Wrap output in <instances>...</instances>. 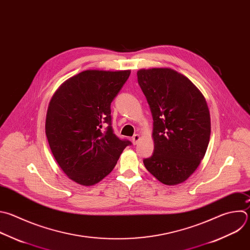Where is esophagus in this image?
I'll list each match as a JSON object with an SVG mask.
<instances>
[{"label": "esophagus", "instance_id": "34e87169", "mask_svg": "<svg viewBox=\"0 0 250 250\" xmlns=\"http://www.w3.org/2000/svg\"><path fill=\"white\" fill-rule=\"evenodd\" d=\"M140 140V135L139 134H134L132 137H131V141L133 143V145H136Z\"/></svg>", "mask_w": 250, "mask_h": 250}]
</instances>
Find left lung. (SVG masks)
<instances>
[{"instance_id":"obj_1","label":"left lung","mask_w":250,"mask_h":250,"mask_svg":"<svg viewBox=\"0 0 250 250\" xmlns=\"http://www.w3.org/2000/svg\"><path fill=\"white\" fill-rule=\"evenodd\" d=\"M137 80L154 121V153L143 160L145 168L164 185L182 184L198 168L209 144L206 100L187 76L169 67L139 69Z\"/></svg>"}]
</instances>
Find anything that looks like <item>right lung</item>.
<instances>
[{
    "instance_id": "obj_1",
    "label": "right lung",
    "mask_w": 250,
    "mask_h": 250,
    "mask_svg": "<svg viewBox=\"0 0 250 250\" xmlns=\"http://www.w3.org/2000/svg\"><path fill=\"white\" fill-rule=\"evenodd\" d=\"M130 70L88 69L68 78L53 95L46 116L49 146L62 171L78 185L108 176L130 145L113 132L111 103ZM108 125L106 131L102 127Z\"/></svg>"
}]
</instances>
